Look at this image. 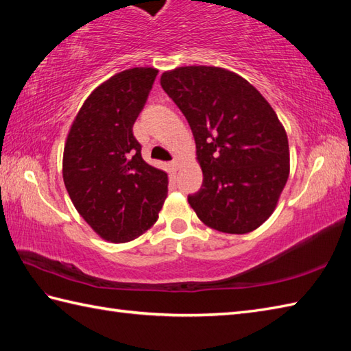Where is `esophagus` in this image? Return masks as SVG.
I'll return each mask as SVG.
<instances>
[{
  "mask_svg": "<svg viewBox=\"0 0 351 351\" xmlns=\"http://www.w3.org/2000/svg\"><path fill=\"white\" fill-rule=\"evenodd\" d=\"M170 166H171V169H173V170H178V169H180V160H173V161H171L170 162Z\"/></svg>",
  "mask_w": 351,
  "mask_h": 351,
  "instance_id": "obj_1",
  "label": "esophagus"
}]
</instances>
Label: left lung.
<instances>
[{
	"instance_id": "obj_1",
	"label": "left lung",
	"mask_w": 351,
	"mask_h": 351,
	"mask_svg": "<svg viewBox=\"0 0 351 351\" xmlns=\"http://www.w3.org/2000/svg\"><path fill=\"white\" fill-rule=\"evenodd\" d=\"M189 121L202 187L189 204L206 226L247 234L273 214L289 175L285 128L247 80L215 66H182L161 75Z\"/></svg>"
}]
</instances>
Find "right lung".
Here are the masks:
<instances>
[{
    "label": "right lung",
    "instance_id": "right-lung-1",
    "mask_svg": "<svg viewBox=\"0 0 351 351\" xmlns=\"http://www.w3.org/2000/svg\"><path fill=\"white\" fill-rule=\"evenodd\" d=\"M156 73L132 68L104 81L80 108L64 143L63 181L72 204L111 243L151 229L167 197V173L141 158L132 134Z\"/></svg>",
    "mask_w": 351,
    "mask_h": 351
}]
</instances>
